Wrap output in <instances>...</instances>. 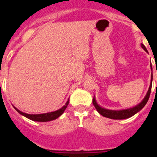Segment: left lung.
Segmentation results:
<instances>
[{"label": "left lung", "mask_w": 157, "mask_h": 157, "mask_svg": "<svg viewBox=\"0 0 157 157\" xmlns=\"http://www.w3.org/2000/svg\"><path fill=\"white\" fill-rule=\"evenodd\" d=\"M142 47L145 51L147 52L146 47L144 46V45H142ZM151 81H152V76H151ZM151 86L149 87V90L147 91V95L145 96V98H144V100L142 101L141 103H139V105H137L133 108H129V109L125 110H121V111H112V110H107L104 109V108H102L101 107H99L97 103H96L95 98H94L93 99V104L94 105V107L97 109L99 113H100L103 117H107V118H110V119H114V120H122V119H127L129 117H131L132 116H134V114H136L137 112H139L140 110L143 108V107L146 105V103H147V101L149 99V97H150V94H151Z\"/></svg>", "instance_id": "8db88e82"}]
</instances>
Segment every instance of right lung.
I'll use <instances>...</instances> for the list:
<instances>
[{
    "label": "right lung",
    "mask_w": 157,
    "mask_h": 157,
    "mask_svg": "<svg viewBox=\"0 0 157 157\" xmlns=\"http://www.w3.org/2000/svg\"><path fill=\"white\" fill-rule=\"evenodd\" d=\"M69 101H67L66 103V104L64 105L63 107L59 109L58 111H55V112H48V113H43V114H36V115H33V114H27V113H24V112H22L21 111L18 110L16 107L15 110L18 113H20L21 115H23L24 117H26L28 119L32 120V121H53V120L57 119L58 117H60L63 112L65 111V109L67 108V106L68 105Z\"/></svg>",
    "instance_id": "right-lung-1"
}]
</instances>
